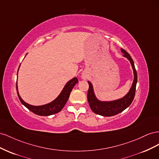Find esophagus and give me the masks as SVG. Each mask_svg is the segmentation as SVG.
<instances>
[{
    "label": "esophagus",
    "instance_id": "1",
    "mask_svg": "<svg viewBox=\"0 0 159 159\" xmlns=\"http://www.w3.org/2000/svg\"><path fill=\"white\" fill-rule=\"evenodd\" d=\"M82 78L83 79H86V78H87V75H86V74H82Z\"/></svg>",
    "mask_w": 159,
    "mask_h": 159
}]
</instances>
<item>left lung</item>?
<instances>
[{"instance_id": "8db88e82", "label": "left lung", "mask_w": 159, "mask_h": 159, "mask_svg": "<svg viewBox=\"0 0 159 159\" xmlns=\"http://www.w3.org/2000/svg\"><path fill=\"white\" fill-rule=\"evenodd\" d=\"M121 50L123 54H124L123 56L127 57L129 60L134 74L133 84L126 95H125L121 99L111 101V102H102V101L98 100L95 97L93 85L90 81H88L89 89L88 92V100L90 108L95 113L102 115V116L111 117L122 112L131 104L134 97V94H135L136 85L137 82V74L135 68H134V62L131 56L129 55L127 52L123 48H121Z\"/></svg>"}]
</instances>
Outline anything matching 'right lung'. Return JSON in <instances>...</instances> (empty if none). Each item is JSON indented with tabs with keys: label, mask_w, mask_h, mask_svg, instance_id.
I'll list each match as a JSON object with an SVG mask.
<instances>
[{
	"label": "right lung",
	"mask_w": 159,
	"mask_h": 159,
	"mask_svg": "<svg viewBox=\"0 0 159 159\" xmlns=\"http://www.w3.org/2000/svg\"><path fill=\"white\" fill-rule=\"evenodd\" d=\"M19 66V68H20ZM18 68V70H19ZM18 76V72H17ZM78 82V80L77 78H74L69 81L67 82L65 85L64 89H62L60 94L57 96V98H56L53 102L43 105H40V106H34L26 103L25 101H23L21 97L19 95L18 91V86L16 82V91L18 98L20 99V102L25 105V106L29 109L30 111L35 113L38 115H41V116H49L51 115H54L57 113L60 112V111L63 109L65 104L66 103L67 101L68 100L70 95L72 89L74 88L75 85Z\"/></svg>",
	"instance_id": "obj_1"
}]
</instances>
